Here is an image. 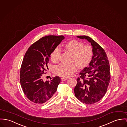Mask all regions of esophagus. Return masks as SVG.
Instances as JSON below:
<instances>
[{
  "mask_svg": "<svg viewBox=\"0 0 127 127\" xmlns=\"http://www.w3.org/2000/svg\"><path fill=\"white\" fill-rule=\"evenodd\" d=\"M67 79V78H66V77H62V78H61V80H62V81H66Z\"/></svg>",
  "mask_w": 127,
  "mask_h": 127,
  "instance_id": "obj_1",
  "label": "esophagus"
}]
</instances>
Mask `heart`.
I'll list each match as a JSON object with an SVG mask.
<instances>
[{
    "instance_id": "heart-1",
    "label": "heart",
    "mask_w": 127,
    "mask_h": 127,
    "mask_svg": "<svg viewBox=\"0 0 127 127\" xmlns=\"http://www.w3.org/2000/svg\"><path fill=\"white\" fill-rule=\"evenodd\" d=\"M65 48L72 54L71 62L73 63L70 64H61L56 67L55 72L57 74L62 77H69L76 71L77 65L79 68H83L87 67L90 63L93 54L90 46L84 45L82 42L73 39L67 42L65 45ZM60 54V48L56 47L51 55V60L54 63L57 62Z\"/></svg>"
}]
</instances>
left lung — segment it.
Instances as JSON below:
<instances>
[{"instance_id":"obj_1","label":"left lung","mask_w":127,"mask_h":127,"mask_svg":"<svg viewBox=\"0 0 127 127\" xmlns=\"http://www.w3.org/2000/svg\"><path fill=\"white\" fill-rule=\"evenodd\" d=\"M77 37L90 42L93 54L89 67L79 74L74 88L75 96L83 103L91 104L100 100L106 92L110 80L109 63L105 51L95 41L87 36Z\"/></svg>"}]
</instances>
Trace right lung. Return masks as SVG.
I'll return each mask as SVG.
<instances>
[{
  "label": "right lung",
  "instance_id": "right-lung-1",
  "mask_svg": "<svg viewBox=\"0 0 127 127\" xmlns=\"http://www.w3.org/2000/svg\"><path fill=\"white\" fill-rule=\"evenodd\" d=\"M63 36H47L34 43L25 54L20 69V83L24 94L32 102L42 104L56 93L61 79L59 76L50 81L42 78L48 68L51 54L61 41Z\"/></svg>",
  "mask_w": 127,
  "mask_h": 127
}]
</instances>
